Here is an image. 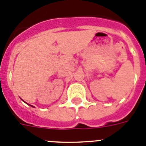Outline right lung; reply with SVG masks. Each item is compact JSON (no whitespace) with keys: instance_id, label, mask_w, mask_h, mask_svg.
Segmentation results:
<instances>
[{"instance_id":"right-lung-1","label":"right lung","mask_w":146,"mask_h":146,"mask_svg":"<svg viewBox=\"0 0 146 146\" xmlns=\"http://www.w3.org/2000/svg\"><path fill=\"white\" fill-rule=\"evenodd\" d=\"M26 103H27V102H26ZM27 105H30V106H31V107H33V105H29V104H27Z\"/></svg>"}]
</instances>
